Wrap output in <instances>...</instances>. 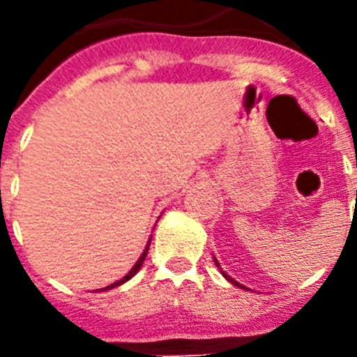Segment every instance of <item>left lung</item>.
<instances>
[{
    "label": "left lung",
    "mask_w": 357,
    "mask_h": 357,
    "mask_svg": "<svg viewBox=\"0 0 357 357\" xmlns=\"http://www.w3.org/2000/svg\"><path fill=\"white\" fill-rule=\"evenodd\" d=\"M214 262H216V266H220V264H218V260H214ZM222 275H224L225 279H227V281H229V283L235 284V287H241V283H237V281H235V279H231V277L227 275V273H225V271H222Z\"/></svg>",
    "instance_id": "1"
}]
</instances>
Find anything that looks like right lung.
Wrapping results in <instances>:
<instances>
[{
  "label": "right lung",
  "instance_id": "1",
  "mask_svg": "<svg viewBox=\"0 0 357 357\" xmlns=\"http://www.w3.org/2000/svg\"><path fill=\"white\" fill-rule=\"evenodd\" d=\"M149 245H151V239H149ZM149 245H147V247H145V250H143V255H141L139 260L135 262V266H133V268L130 269V271H128V275L122 277V279H120V281H116V283H112V284H109V287H105V289H101V291H109V289H114V287H118V284L126 283L128 279H132V277L135 275V273H137V271H139V269H141V266H143V262H145V258H147Z\"/></svg>",
  "mask_w": 357,
  "mask_h": 357
}]
</instances>
